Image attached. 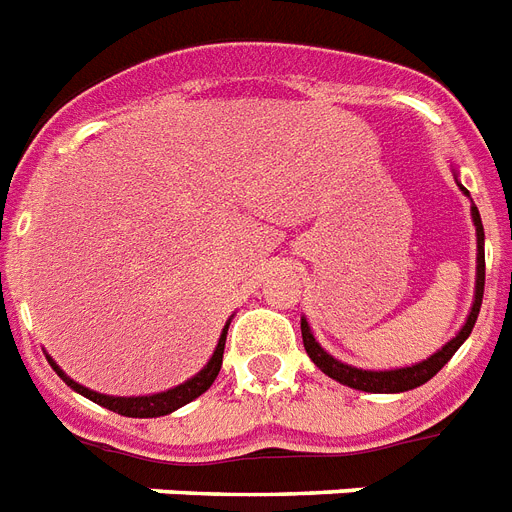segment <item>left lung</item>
I'll return each mask as SVG.
<instances>
[{
	"label": "left lung",
	"instance_id": "1",
	"mask_svg": "<svg viewBox=\"0 0 512 512\" xmlns=\"http://www.w3.org/2000/svg\"><path fill=\"white\" fill-rule=\"evenodd\" d=\"M460 185V183H458ZM460 190L468 196V190L460 185ZM471 219H474L476 227V293H474V306H471V314H468L466 324L460 327L458 335L453 340L442 345V350H437L434 356H429L426 361L416 363V366H405V369H390V371H369V369H356V366H348V363L337 361L327 353V350L314 340L311 335V327H308L306 319H301V335H303V348H306L308 358L319 366V369L332 377L335 382L348 384L353 390L363 392H405V390H416L424 382L437 374L442 366H445L450 358L455 356V350L468 340L471 329L476 324V316H479L481 298H484V227H481V217L476 204H471Z\"/></svg>",
	"mask_w": 512,
	"mask_h": 512
}]
</instances>
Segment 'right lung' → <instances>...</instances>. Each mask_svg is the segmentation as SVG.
<instances>
[{
    "mask_svg": "<svg viewBox=\"0 0 512 512\" xmlns=\"http://www.w3.org/2000/svg\"><path fill=\"white\" fill-rule=\"evenodd\" d=\"M227 327H230V322H227L225 329H222V335H219L217 348H214V353H211L209 363H206L204 369L198 371L196 377H190L188 382L177 384V387H172V390H167V392H156V395H138V398H114V395H101V392L88 390V387H83V384H78L75 379L67 377L65 371L59 369L52 358L49 356L46 358H49V363H52V369L57 371V377L62 379L67 387H73L75 392H80L83 398L94 400V403L104 405V408H109V411H114V413H120V416L156 418V416H167V413L177 411V408H183L185 403L196 400L198 395H204V392L209 390L211 382L217 379L219 369H222V353H225Z\"/></svg>",
    "mask_w": 512,
    "mask_h": 512,
    "instance_id": "1",
    "label": "right lung"
}]
</instances>
